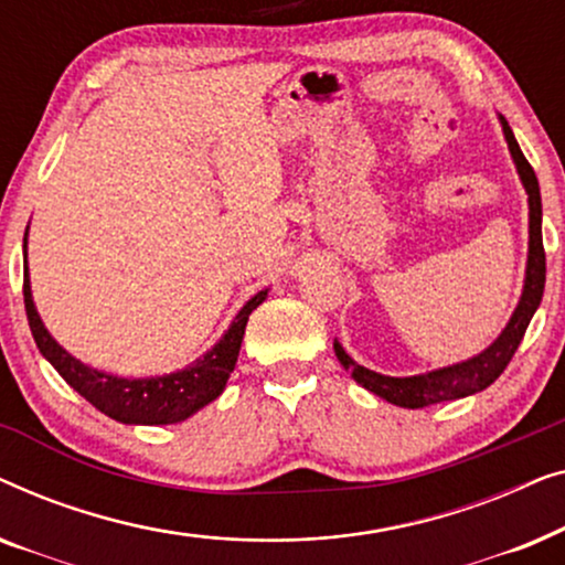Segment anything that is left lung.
I'll return each mask as SVG.
<instances>
[{
    "label": "left lung",
    "mask_w": 565,
    "mask_h": 565,
    "mask_svg": "<svg viewBox=\"0 0 565 565\" xmlns=\"http://www.w3.org/2000/svg\"><path fill=\"white\" fill-rule=\"evenodd\" d=\"M501 130H504L509 153H512L516 172L527 192L530 203V252H527V273H524V288L522 298L516 303L512 319L501 331L499 339L493 344L486 347L476 358L462 360L458 365H447L431 373L412 375V377H391L381 375L375 370H367L354 362L350 354L344 352V347L334 339V352L344 370H350L354 381L362 388H367L375 396L388 401V404L404 406V408H424L431 404H443V401H455L473 396V393L489 388L497 377L504 373L509 360L514 358L516 347H520L524 331H527L532 316H535L540 300H543L545 290V249H543V203H540V184L535 177V169L530 167V161L524 159V153L516 143V138L509 128L507 118H501Z\"/></svg>",
    "instance_id": "1"
}]
</instances>
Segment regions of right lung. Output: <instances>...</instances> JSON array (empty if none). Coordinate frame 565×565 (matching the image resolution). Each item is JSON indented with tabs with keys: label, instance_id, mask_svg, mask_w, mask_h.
Listing matches in <instances>:
<instances>
[{
	"label": "right lung",
	"instance_id": "1",
	"mask_svg": "<svg viewBox=\"0 0 565 565\" xmlns=\"http://www.w3.org/2000/svg\"><path fill=\"white\" fill-rule=\"evenodd\" d=\"M22 249H25V254H22V269H25L22 296H25L28 323L38 350L79 396L120 424H177L218 398L226 388L228 375L236 367L249 313L267 298V290H259L257 296L246 300L236 319L231 321L226 334L213 344V350H207L203 358H198L184 370L159 377H118L84 365L82 360L72 358L49 334V329L43 327L41 316L35 311L33 292H30L28 231L25 238H22Z\"/></svg>",
	"mask_w": 565,
	"mask_h": 565
}]
</instances>
